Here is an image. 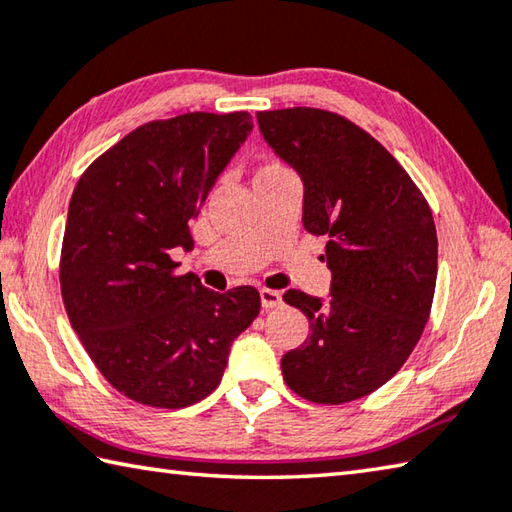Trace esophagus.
Instances as JSON below:
<instances>
[{"label":"esophagus","mask_w":512,"mask_h":512,"mask_svg":"<svg viewBox=\"0 0 512 512\" xmlns=\"http://www.w3.org/2000/svg\"><path fill=\"white\" fill-rule=\"evenodd\" d=\"M259 297H262V306L266 311H271L275 306L282 304V293L271 291V288H262V291H259Z\"/></svg>","instance_id":"obj_1"}]
</instances>
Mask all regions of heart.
Returning a JSON list of instances; mask_svg holds the SVG:
<instances>
[{"label": "heart", "mask_w": 512, "mask_h": 512, "mask_svg": "<svg viewBox=\"0 0 512 512\" xmlns=\"http://www.w3.org/2000/svg\"><path fill=\"white\" fill-rule=\"evenodd\" d=\"M280 172H286V167L280 161L266 159V161H262V163L257 165L255 176H253V183L262 181V179H268V176H275V174H280Z\"/></svg>", "instance_id": "heart-1"}]
</instances>
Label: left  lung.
I'll use <instances>...</instances> for the list:
<instances>
[{"label":"left lung","instance_id":"1","mask_svg":"<svg viewBox=\"0 0 512 512\" xmlns=\"http://www.w3.org/2000/svg\"><path fill=\"white\" fill-rule=\"evenodd\" d=\"M257 123L300 174L304 228L329 239L331 295L284 293L309 318L311 338L284 353L282 376L311 403L356 401L405 365L430 318L432 210L403 165L345 116L291 107L259 111Z\"/></svg>","mask_w":512,"mask_h":512}]
</instances>
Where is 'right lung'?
<instances>
[{
    "label": "right lung",
    "mask_w": 512,
    "mask_h": 512,
    "mask_svg": "<svg viewBox=\"0 0 512 512\" xmlns=\"http://www.w3.org/2000/svg\"><path fill=\"white\" fill-rule=\"evenodd\" d=\"M253 129L248 111H192L136 127L73 190L60 288L73 331L107 383L159 410L221 383L230 345L257 318V288L215 293L176 273L190 221Z\"/></svg>",
    "instance_id": "obj_1"
}]
</instances>
